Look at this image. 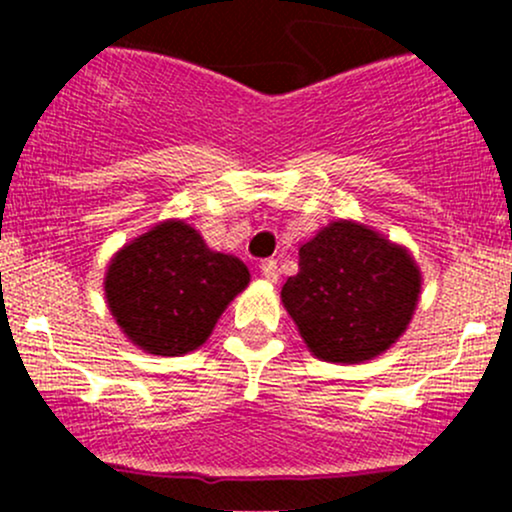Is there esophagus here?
<instances>
[{
	"mask_svg": "<svg viewBox=\"0 0 512 512\" xmlns=\"http://www.w3.org/2000/svg\"><path fill=\"white\" fill-rule=\"evenodd\" d=\"M260 272H262V277H265L267 282H277V280H280V267H277V260H265V262H262Z\"/></svg>",
	"mask_w": 512,
	"mask_h": 512,
	"instance_id": "1",
	"label": "esophagus"
}]
</instances>
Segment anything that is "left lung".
Returning a JSON list of instances; mask_svg holds the SVG:
<instances>
[{"label":"left lung","instance_id":"8db88e82","mask_svg":"<svg viewBox=\"0 0 512 512\" xmlns=\"http://www.w3.org/2000/svg\"><path fill=\"white\" fill-rule=\"evenodd\" d=\"M418 294L421 272L406 247L337 220L299 247V272L282 287V304L314 356L361 364L406 332Z\"/></svg>","mask_w":512,"mask_h":512}]
</instances>
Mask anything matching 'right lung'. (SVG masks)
Wrapping results in <instances>:
<instances>
[{"label": "right lung", "instance_id": "right-lung-1", "mask_svg": "<svg viewBox=\"0 0 512 512\" xmlns=\"http://www.w3.org/2000/svg\"><path fill=\"white\" fill-rule=\"evenodd\" d=\"M247 282L245 262L210 250L183 220H165L113 255L103 289L113 319L136 347L180 356L205 344Z\"/></svg>", "mask_w": 512, "mask_h": 512}]
</instances>
